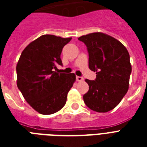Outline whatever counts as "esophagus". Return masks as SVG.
Returning a JSON list of instances; mask_svg holds the SVG:
<instances>
[{
    "mask_svg": "<svg viewBox=\"0 0 147 147\" xmlns=\"http://www.w3.org/2000/svg\"><path fill=\"white\" fill-rule=\"evenodd\" d=\"M76 80L78 81V82H82L84 80V78L82 76H76Z\"/></svg>",
    "mask_w": 147,
    "mask_h": 147,
    "instance_id": "esophagus-1",
    "label": "esophagus"
}]
</instances>
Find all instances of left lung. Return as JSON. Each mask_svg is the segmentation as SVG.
<instances>
[{"label": "left lung", "instance_id": "left-lung-1", "mask_svg": "<svg viewBox=\"0 0 147 147\" xmlns=\"http://www.w3.org/2000/svg\"><path fill=\"white\" fill-rule=\"evenodd\" d=\"M78 40L87 47L89 69L96 72L94 80H85L89 90L83 95L84 102L94 111H110L128 91L132 70L129 53L120 41L103 33H89Z\"/></svg>", "mask_w": 147, "mask_h": 147}]
</instances>
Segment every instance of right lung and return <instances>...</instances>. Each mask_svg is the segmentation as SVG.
Masks as SVG:
<instances>
[{
  "mask_svg": "<svg viewBox=\"0 0 147 147\" xmlns=\"http://www.w3.org/2000/svg\"><path fill=\"white\" fill-rule=\"evenodd\" d=\"M71 38L42 35L22 52L17 65V87L25 100L40 114H52L66 103L76 81L74 73H58L62 48Z\"/></svg>",
  "mask_w": 147,
  "mask_h": 147,
  "instance_id": "add662e5",
  "label": "right lung"
}]
</instances>
